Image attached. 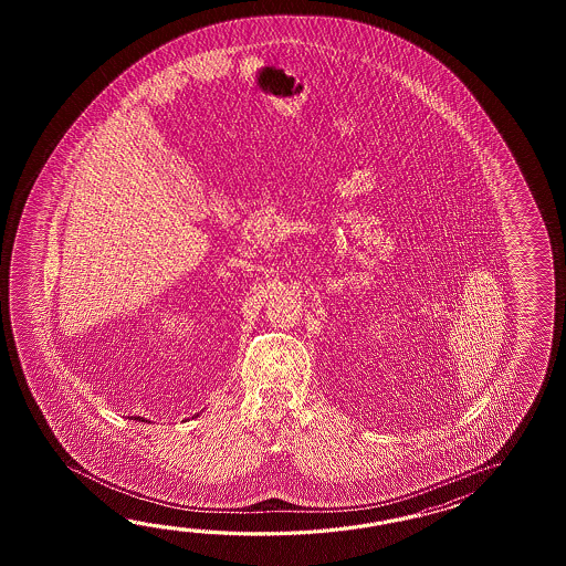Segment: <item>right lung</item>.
I'll list each match as a JSON object with an SVG mask.
<instances>
[{
  "instance_id": "add662e5",
  "label": "right lung",
  "mask_w": 566,
  "mask_h": 566,
  "mask_svg": "<svg viewBox=\"0 0 566 566\" xmlns=\"http://www.w3.org/2000/svg\"><path fill=\"white\" fill-rule=\"evenodd\" d=\"M133 419H135V421L147 422L145 421L144 417H133Z\"/></svg>"
}]
</instances>
